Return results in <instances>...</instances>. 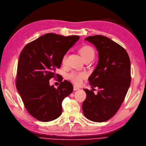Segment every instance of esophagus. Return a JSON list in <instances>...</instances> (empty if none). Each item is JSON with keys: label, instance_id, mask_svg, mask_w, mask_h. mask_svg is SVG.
Segmentation results:
<instances>
[{"label": "esophagus", "instance_id": "esophagus-1", "mask_svg": "<svg viewBox=\"0 0 146 146\" xmlns=\"http://www.w3.org/2000/svg\"><path fill=\"white\" fill-rule=\"evenodd\" d=\"M78 90H80V88H79L78 87H77V86H73V90H74V91Z\"/></svg>", "mask_w": 146, "mask_h": 146}]
</instances>
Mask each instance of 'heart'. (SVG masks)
I'll use <instances>...</instances> for the list:
<instances>
[{
  "instance_id": "b5f03b06",
  "label": "heart",
  "mask_w": 146,
  "mask_h": 146,
  "mask_svg": "<svg viewBox=\"0 0 146 146\" xmlns=\"http://www.w3.org/2000/svg\"><path fill=\"white\" fill-rule=\"evenodd\" d=\"M80 52L81 54L83 60H86L89 58H94L95 52L93 48L89 46H83L80 49ZM67 61V54H65L62 58V64H66ZM87 77V74L85 72H76L73 71L68 74V78L73 84L76 85H80L82 84L83 80Z\"/></svg>"
}]
</instances>
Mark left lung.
Instances as JSON below:
<instances>
[{
    "mask_svg": "<svg viewBox=\"0 0 146 146\" xmlns=\"http://www.w3.org/2000/svg\"><path fill=\"white\" fill-rule=\"evenodd\" d=\"M98 52L97 66L89 77L92 88L98 87L97 95L84 89L86 94L82 109L90 120L102 122L111 119L119 109L131 85V61L127 52L117 42L102 35L89 36Z\"/></svg>",
    "mask_w": 146,
    "mask_h": 146,
    "instance_id": "8db88e82",
    "label": "left lung"
}]
</instances>
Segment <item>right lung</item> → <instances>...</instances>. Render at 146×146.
Listing matches in <instances>:
<instances>
[{"instance_id":"obj_1","label":"right lung","mask_w":146,"mask_h":146,"mask_svg":"<svg viewBox=\"0 0 146 146\" xmlns=\"http://www.w3.org/2000/svg\"><path fill=\"white\" fill-rule=\"evenodd\" d=\"M78 36L54 33L43 35L26 45L17 64L16 88L27 111L37 120L49 122L61 115L63 99L73 92L67 80L57 88L49 80L58 76L62 58L79 39Z\"/></svg>"}]
</instances>
